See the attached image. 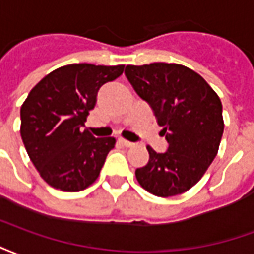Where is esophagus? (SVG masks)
I'll return each instance as SVG.
<instances>
[{
  "label": "esophagus",
  "mask_w": 254,
  "mask_h": 254,
  "mask_svg": "<svg viewBox=\"0 0 254 254\" xmlns=\"http://www.w3.org/2000/svg\"><path fill=\"white\" fill-rule=\"evenodd\" d=\"M118 141H120V144H121V145L127 147V148H129V147H133V145H134V144L130 143V141H127V140H125V138H120Z\"/></svg>",
  "instance_id": "34e87169"
}]
</instances>
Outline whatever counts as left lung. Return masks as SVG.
<instances>
[{
  "mask_svg": "<svg viewBox=\"0 0 254 254\" xmlns=\"http://www.w3.org/2000/svg\"><path fill=\"white\" fill-rule=\"evenodd\" d=\"M129 83L152 107L169 148L147 147L148 163L136 170L138 184L158 197L194 187L218 154L224 122L222 102L204 78L178 64L127 65Z\"/></svg>",
  "mask_w": 254,
  "mask_h": 254,
  "instance_id": "8db88e82",
  "label": "left lung"
}]
</instances>
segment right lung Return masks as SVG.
<instances>
[{
	"label": "right lung",
	"mask_w": 254,
	"mask_h": 254,
	"mask_svg": "<svg viewBox=\"0 0 254 254\" xmlns=\"http://www.w3.org/2000/svg\"><path fill=\"white\" fill-rule=\"evenodd\" d=\"M124 65L72 64L42 78L20 109L23 143L50 187L80 191L99 177L114 137H94L83 129L103 84L120 77Z\"/></svg>",
	"instance_id": "right-lung-1"
}]
</instances>
